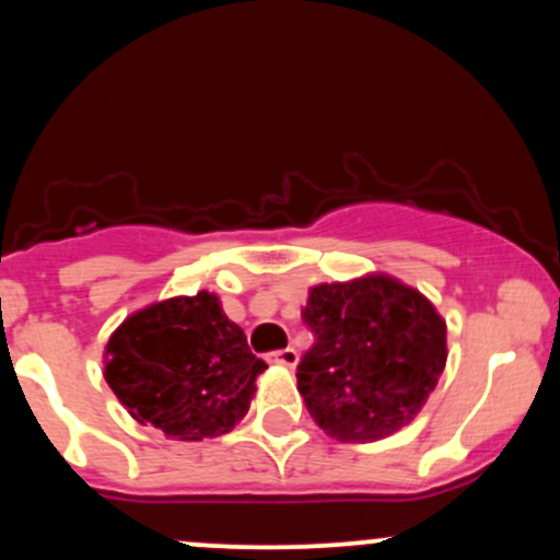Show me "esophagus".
I'll list each match as a JSON object with an SVG mask.
<instances>
[{
	"mask_svg": "<svg viewBox=\"0 0 560 560\" xmlns=\"http://www.w3.org/2000/svg\"><path fill=\"white\" fill-rule=\"evenodd\" d=\"M268 361L276 363V365H284V369H294V365L300 363V355L294 347H287V350H276L271 352V358Z\"/></svg>",
	"mask_w": 560,
	"mask_h": 560,
	"instance_id": "1",
	"label": "esophagus"
}]
</instances>
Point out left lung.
<instances>
[{"mask_svg": "<svg viewBox=\"0 0 560 560\" xmlns=\"http://www.w3.org/2000/svg\"><path fill=\"white\" fill-rule=\"evenodd\" d=\"M302 318L316 345L298 365V389L313 421L339 442L400 432L445 371V318L389 273L311 287Z\"/></svg>", "mask_w": 560, "mask_h": 560, "instance_id": "obj_1", "label": "left lung"}]
</instances>
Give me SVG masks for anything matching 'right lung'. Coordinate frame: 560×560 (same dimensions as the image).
I'll use <instances>...</instances> for the list:
<instances>
[{"label":"right lung","instance_id":"obj_1","mask_svg":"<svg viewBox=\"0 0 560 560\" xmlns=\"http://www.w3.org/2000/svg\"><path fill=\"white\" fill-rule=\"evenodd\" d=\"M102 363L131 419L182 442L231 432L268 369L208 289L131 313L107 339Z\"/></svg>","mask_w":560,"mask_h":560}]
</instances>
